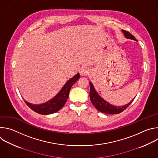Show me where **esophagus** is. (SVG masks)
Instances as JSON below:
<instances>
[{"label":"esophagus","mask_w":158,"mask_h":158,"mask_svg":"<svg viewBox=\"0 0 158 158\" xmlns=\"http://www.w3.org/2000/svg\"><path fill=\"white\" fill-rule=\"evenodd\" d=\"M79 73L81 76H84L88 73V70L85 67H81L79 70Z\"/></svg>","instance_id":"34e87169"}]
</instances>
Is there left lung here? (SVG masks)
Listing matches in <instances>:
<instances>
[{
  "label": "left lung",
  "mask_w": 158,
  "mask_h": 158,
  "mask_svg": "<svg viewBox=\"0 0 158 158\" xmlns=\"http://www.w3.org/2000/svg\"><path fill=\"white\" fill-rule=\"evenodd\" d=\"M123 32L124 34V35L126 38L127 39H131L134 40H137L134 37L133 35H132L130 32L123 30ZM90 93H89V96H90V99H91L93 104L95 106L97 110H98L100 112H103V113L106 114H119L121 113V112H123L124 110H125L131 104V102L134 101V98L127 104L126 106H114L110 105L106 101H105L103 99H102L96 93L95 91L94 87L91 83V82H90Z\"/></svg>",
  "instance_id": "8db88e82"
}]
</instances>
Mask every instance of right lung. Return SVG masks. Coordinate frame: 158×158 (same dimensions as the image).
Masks as SVG:
<instances>
[{"label": "right lung", "instance_id": "right-lung-1", "mask_svg": "<svg viewBox=\"0 0 158 158\" xmlns=\"http://www.w3.org/2000/svg\"><path fill=\"white\" fill-rule=\"evenodd\" d=\"M80 77L79 73H77L73 78L69 80L60 90V91L51 100L48 102L39 105H35L30 104L26 101V104L34 111L38 114L47 115L53 114L54 112L59 110L65 104L67 99L69 98V91L71 87L76 81Z\"/></svg>", "mask_w": 158, "mask_h": 158}]
</instances>
